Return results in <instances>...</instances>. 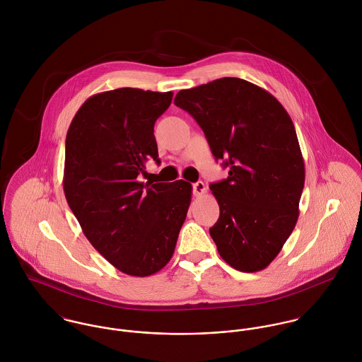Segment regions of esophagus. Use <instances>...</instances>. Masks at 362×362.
I'll return each mask as SVG.
<instances>
[{
	"label": "esophagus",
	"instance_id": "1",
	"mask_svg": "<svg viewBox=\"0 0 362 362\" xmlns=\"http://www.w3.org/2000/svg\"><path fill=\"white\" fill-rule=\"evenodd\" d=\"M192 191H194L195 197H202L204 194H206V185L202 181H198L192 185Z\"/></svg>",
	"mask_w": 362,
	"mask_h": 362
}]
</instances>
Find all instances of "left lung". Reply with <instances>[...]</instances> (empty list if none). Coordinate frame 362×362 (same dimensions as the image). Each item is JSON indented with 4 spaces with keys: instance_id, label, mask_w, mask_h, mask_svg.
<instances>
[{
    "instance_id": "left-lung-1",
    "label": "left lung",
    "mask_w": 362,
    "mask_h": 362,
    "mask_svg": "<svg viewBox=\"0 0 362 362\" xmlns=\"http://www.w3.org/2000/svg\"><path fill=\"white\" fill-rule=\"evenodd\" d=\"M174 104L205 132L228 177L210 184L220 217L209 230L220 257L258 272L279 255L298 220L305 167L294 124L276 98L240 78L180 90Z\"/></svg>"
}]
</instances>
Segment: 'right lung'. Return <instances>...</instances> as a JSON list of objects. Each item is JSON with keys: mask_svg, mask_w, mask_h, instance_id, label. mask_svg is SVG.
I'll list each match as a JSON object with an SVG mask.
<instances>
[{"mask_svg": "<svg viewBox=\"0 0 362 362\" xmlns=\"http://www.w3.org/2000/svg\"><path fill=\"white\" fill-rule=\"evenodd\" d=\"M173 92L121 88L89 98L65 141L64 192L89 243L125 274L146 277L173 257L192 187L139 181L158 160L156 119Z\"/></svg>", "mask_w": 362, "mask_h": 362, "instance_id": "1", "label": "right lung"}]
</instances>
